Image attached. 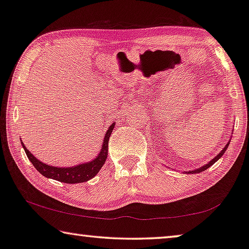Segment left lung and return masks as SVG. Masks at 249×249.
<instances>
[{
  "mask_svg": "<svg viewBox=\"0 0 249 249\" xmlns=\"http://www.w3.org/2000/svg\"><path fill=\"white\" fill-rule=\"evenodd\" d=\"M228 144H229V143H228ZM228 144H227V145H226V146H225V148H224V150H222V151L220 152V153L217 155V157H216V158H213V160H211V161H210L209 163H208V164H206V165H203V166H201V168H200V169H196V170H195V171H189V173H199V172H202V171H205V170H207L208 168H210V166H211V165H213L214 162H217V161H218V160H219V159H220V158L222 157V155H224V153H225V151H226V150H227V147H228Z\"/></svg>",
  "mask_w": 249,
  "mask_h": 249,
  "instance_id": "1",
  "label": "left lung"
}]
</instances>
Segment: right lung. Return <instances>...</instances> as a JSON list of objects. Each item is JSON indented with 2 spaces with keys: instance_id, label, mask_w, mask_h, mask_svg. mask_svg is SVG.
Returning <instances> with one entry per match:
<instances>
[{
  "instance_id": "obj_1",
  "label": "right lung",
  "mask_w": 249,
  "mask_h": 249,
  "mask_svg": "<svg viewBox=\"0 0 249 249\" xmlns=\"http://www.w3.org/2000/svg\"><path fill=\"white\" fill-rule=\"evenodd\" d=\"M114 127L115 123L110 125L108 129H107L105 139H104L103 142L101 153L98 154V157L96 158L95 160L85 163V164L72 166V168H55V166L44 164V163L36 160V158L35 155H32L31 152L24 146L23 143H22V146H23L25 154H27L29 160L31 161L33 166H35L42 176L49 178V179H53L65 183H81L85 182V181L90 180L91 178H94L96 174L99 172V170L102 169L104 163H105L107 154H108V148H107L108 147V140Z\"/></svg>"
}]
</instances>
